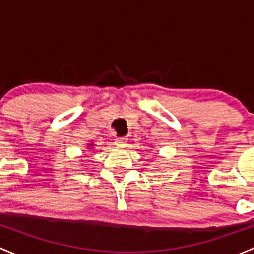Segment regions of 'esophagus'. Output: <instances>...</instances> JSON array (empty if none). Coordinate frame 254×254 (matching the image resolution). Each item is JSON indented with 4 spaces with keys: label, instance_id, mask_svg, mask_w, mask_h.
<instances>
[{
    "label": "esophagus",
    "instance_id": "obj_1",
    "mask_svg": "<svg viewBox=\"0 0 254 254\" xmlns=\"http://www.w3.org/2000/svg\"><path fill=\"white\" fill-rule=\"evenodd\" d=\"M127 139L125 136L117 137V139H115V145L120 146V147H124V146H127Z\"/></svg>",
    "mask_w": 254,
    "mask_h": 254
}]
</instances>
